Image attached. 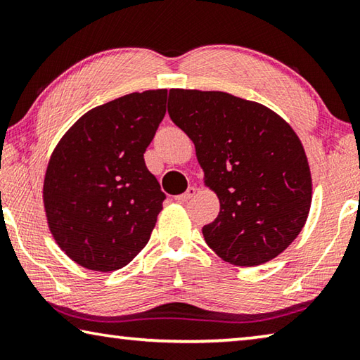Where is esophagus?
I'll use <instances>...</instances> for the list:
<instances>
[{"label": "esophagus", "mask_w": 360, "mask_h": 360, "mask_svg": "<svg viewBox=\"0 0 360 360\" xmlns=\"http://www.w3.org/2000/svg\"><path fill=\"white\" fill-rule=\"evenodd\" d=\"M195 193H197V187L191 186L184 193L178 195V197H176V200H178V202H188V200H191Z\"/></svg>", "instance_id": "1"}]
</instances>
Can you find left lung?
I'll return each instance as SVG.
<instances>
[{
	"label": "left lung",
	"mask_w": 360,
	"mask_h": 360,
	"mask_svg": "<svg viewBox=\"0 0 360 360\" xmlns=\"http://www.w3.org/2000/svg\"><path fill=\"white\" fill-rule=\"evenodd\" d=\"M168 114L193 141L221 202L203 227L206 245L231 265L275 259L311 206V173L295 131L271 109L225 92L172 89Z\"/></svg>",
	"instance_id": "1"
}]
</instances>
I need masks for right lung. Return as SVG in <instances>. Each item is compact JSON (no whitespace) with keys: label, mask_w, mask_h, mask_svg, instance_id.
I'll return each mask as SVG.
<instances>
[{"label":"right lung","mask_w":360,"mask_h":360,"mask_svg":"<svg viewBox=\"0 0 360 360\" xmlns=\"http://www.w3.org/2000/svg\"><path fill=\"white\" fill-rule=\"evenodd\" d=\"M167 94L146 90L94 108L53 150L42 192L47 222L84 268L119 270L148 245L167 195L144 152L165 117Z\"/></svg>","instance_id":"right-lung-1"}]
</instances>
